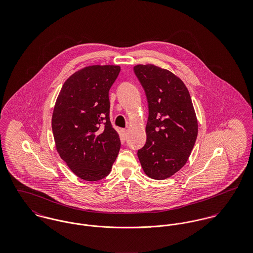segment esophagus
Masks as SVG:
<instances>
[{"label":"esophagus","instance_id":"obj_1","mask_svg":"<svg viewBox=\"0 0 253 253\" xmlns=\"http://www.w3.org/2000/svg\"><path fill=\"white\" fill-rule=\"evenodd\" d=\"M122 134H123V137L124 139L126 138V134H127V130L125 128V129H122Z\"/></svg>","mask_w":253,"mask_h":253}]
</instances>
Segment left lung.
<instances>
[{
	"label": "left lung",
	"instance_id": "1",
	"mask_svg": "<svg viewBox=\"0 0 253 253\" xmlns=\"http://www.w3.org/2000/svg\"><path fill=\"white\" fill-rule=\"evenodd\" d=\"M133 71L149 110L147 139L137 156L149 177L163 180L189 159L198 135L196 113L186 85L174 74L152 64L136 65Z\"/></svg>",
	"mask_w": 253,
	"mask_h": 253
}]
</instances>
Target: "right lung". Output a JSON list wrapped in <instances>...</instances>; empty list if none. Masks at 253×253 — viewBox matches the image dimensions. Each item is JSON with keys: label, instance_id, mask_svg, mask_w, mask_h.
<instances>
[{"label": "right lung", "instance_id": "1", "mask_svg": "<svg viewBox=\"0 0 253 253\" xmlns=\"http://www.w3.org/2000/svg\"><path fill=\"white\" fill-rule=\"evenodd\" d=\"M120 71V66L93 65L73 74L54 106L51 126L57 152L84 180L106 177L121 148L109 117V90Z\"/></svg>", "mask_w": 253, "mask_h": 253}]
</instances>
